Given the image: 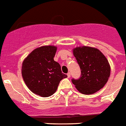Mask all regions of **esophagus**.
<instances>
[{
	"label": "esophagus",
	"instance_id": "obj_1",
	"mask_svg": "<svg viewBox=\"0 0 126 126\" xmlns=\"http://www.w3.org/2000/svg\"><path fill=\"white\" fill-rule=\"evenodd\" d=\"M67 77H68V78H69L70 77V72H68V73H67Z\"/></svg>",
	"mask_w": 126,
	"mask_h": 126
}]
</instances>
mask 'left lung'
I'll return each instance as SVG.
<instances>
[{
    "mask_svg": "<svg viewBox=\"0 0 126 126\" xmlns=\"http://www.w3.org/2000/svg\"><path fill=\"white\" fill-rule=\"evenodd\" d=\"M81 69L79 79L72 82L79 93L92 94L104 87L109 79L111 66L106 56L94 47H76L72 50Z\"/></svg>",
    "mask_w": 126,
    "mask_h": 126,
    "instance_id": "1",
    "label": "left lung"
}]
</instances>
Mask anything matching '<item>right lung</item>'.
Segmentation results:
<instances>
[{
  "mask_svg": "<svg viewBox=\"0 0 126 126\" xmlns=\"http://www.w3.org/2000/svg\"><path fill=\"white\" fill-rule=\"evenodd\" d=\"M57 47L42 46L33 50L24 60L21 73L26 86L41 97L52 95L60 81L67 77L61 66L54 60Z\"/></svg>",
  "mask_w": 126,
  "mask_h": 126,
  "instance_id": "1",
  "label": "right lung"
}]
</instances>
